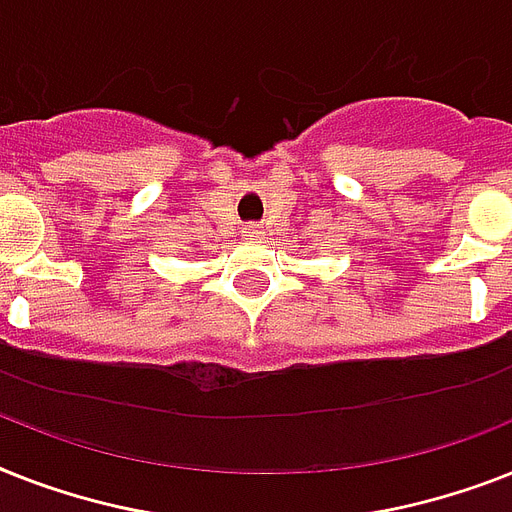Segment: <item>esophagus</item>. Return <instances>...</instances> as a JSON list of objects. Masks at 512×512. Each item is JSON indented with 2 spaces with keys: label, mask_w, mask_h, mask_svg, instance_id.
I'll return each mask as SVG.
<instances>
[{
  "label": "esophagus",
  "mask_w": 512,
  "mask_h": 512,
  "mask_svg": "<svg viewBox=\"0 0 512 512\" xmlns=\"http://www.w3.org/2000/svg\"><path fill=\"white\" fill-rule=\"evenodd\" d=\"M242 236H247V239H257V236H260V228H257V226H244Z\"/></svg>",
  "instance_id": "1"
}]
</instances>
